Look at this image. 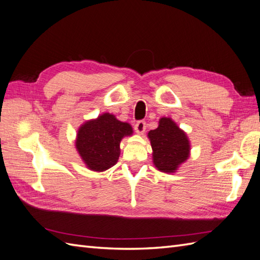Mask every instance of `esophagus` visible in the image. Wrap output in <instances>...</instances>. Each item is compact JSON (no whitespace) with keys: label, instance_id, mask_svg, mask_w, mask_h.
<instances>
[{"label":"esophagus","instance_id":"1","mask_svg":"<svg viewBox=\"0 0 260 260\" xmlns=\"http://www.w3.org/2000/svg\"><path fill=\"white\" fill-rule=\"evenodd\" d=\"M145 122L144 121H138L137 123H136V125H135V130H136V132L138 135H143V132L145 131Z\"/></svg>","mask_w":260,"mask_h":260}]
</instances>
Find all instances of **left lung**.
I'll use <instances>...</instances> for the list:
<instances>
[{"label":"left lung","mask_w":260,"mask_h":260,"mask_svg":"<svg viewBox=\"0 0 260 260\" xmlns=\"http://www.w3.org/2000/svg\"><path fill=\"white\" fill-rule=\"evenodd\" d=\"M148 138L153 164L161 172L175 173L191 154L187 135L171 118H161L157 128L149 131Z\"/></svg>","instance_id":"8db88e82"}]
</instances>
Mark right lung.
<instances>
[{"mask_svg": "<svg viewBox=\"0 0 260 260\" xmlns=\"http://www.w3.org/2000/svg\"><path fill=\"white\" fill-rule=\"evenodd\" d=\"M134 134L132 126L105 112L82 123L76 136V149L82 162L94 172H104L118 162L120 142Z\"/></svg>", "mask_w": 260, "mask_h": 260, "instance_id": "add662e5", "label": "right lung"}]
</instances>
